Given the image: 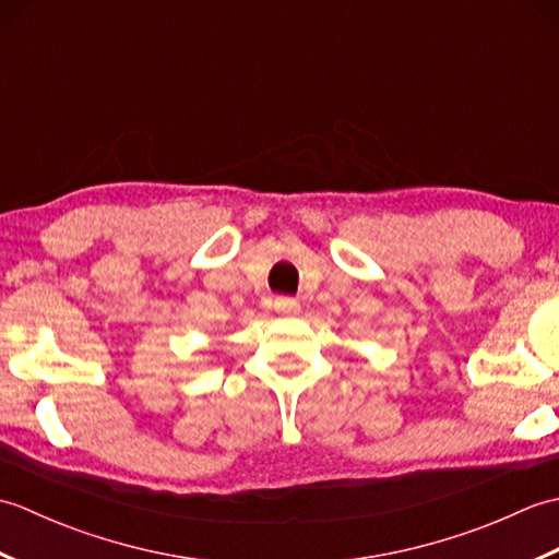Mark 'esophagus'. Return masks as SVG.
Listing matches in <instances>:
<instances>
[{"mask_svg":"<svg viewBox=\"0 0 559 559\" xmlns=\"http://www.w3.org/2000/svg\"><path fill=\"white\" fill-rule=\"evenodd\" d=\"M273 310L281 314H298L300 302L295 298H286V295H281V298H273Z\"/></svg>","mask_w":559,"mask_h":559,"instance_id":"obj_1","label":"esophagus"}]
</instances>
